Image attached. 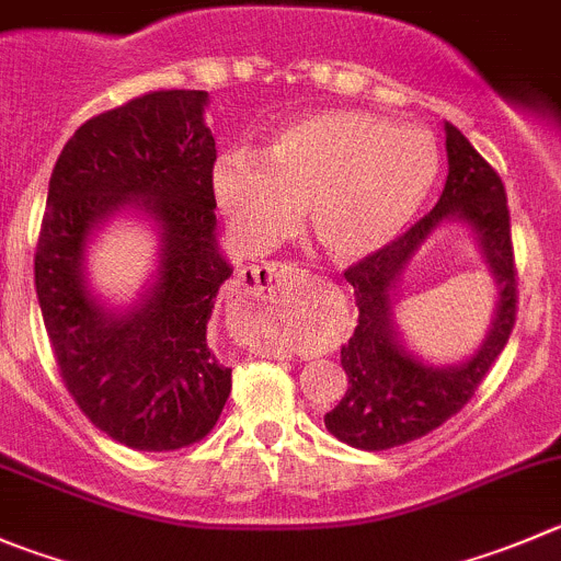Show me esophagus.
<instances>
[{
	"mask_svg": "<svg viewBox=\"0 0 561 561\" xmlns=\"http://www.w3.org/2000/svg\"><path fill=\"white\" fill-rule=\"evenodd\" d=\"M301 279V271L296 265H287V263H268V265H256V268H249L240 274L238 285L240 290L249 293V296H263V298H279L285 296L287 290L296 287V282ZM265 352L271 354H279V348H268L263 345Z\"/></svg>",
	"mask_w": 561,
	"mask_h": 561,
	"instance_id": "esophagus-1",
	"label": "esophagus"
}]
</instances>
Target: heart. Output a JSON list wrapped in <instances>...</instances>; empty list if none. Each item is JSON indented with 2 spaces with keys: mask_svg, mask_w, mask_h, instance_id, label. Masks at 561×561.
Returning a JSON list of instances; mask_svg holds the SVG:
<instances>
[{
  "mask_svg": "<svg viewBox=\"0 0 561 561\" xmlns=\"http://www.w3.org/2000/svg\"><path fill=\"white\" fill-rule=\"evenodd\" d=\"M439 169L434 140L365 113H321L271 138L260 162L232 151L213 169L218 207L249 249L276 243L305 209L310 238L357 263L404 232Z\"/></svg>",
  "mask_w": 561,
  "mask_h": 561,
  "instance_id": "b5f03b06",
  "label": "heart"
}]
</instances>
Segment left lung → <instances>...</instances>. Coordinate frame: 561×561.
I'll return each mask as SVG.
<instances>
[{"instance_id":"obj_1","label":"left lung","mask_w":561,"mask_h":561,"mask_svg":"<svg viewBox=\"0 0 561 561\" xmlns=\"http://www.w3.org/2000/svg\"><path fill=\"white\" fill-rule=\"evenodd\" d=\"M448 180L432 213L401 238L345 268L357 298V327L340 348L348 390L323 415L329 432L363 451H387L423 437L457 415L493 368L517 318V268L512 251L510 207L501 176L454 124H446ZM443 220H462L477 232L500 285L496 321L482 348L462 366H423L398 343L391 327V287L420 243Z\"/></svg>"}]
</instances>
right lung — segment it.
<instances>
[{"instance_id": "1", "label": "right lung", "mask_w": 561, "mask_h": 561, "mask_svg": "<svg viewBox=\"0 0 561 561\" xmlns=\"http://www.w3.org/2000/svg\"><path fill=\"white\" fill-rule=\"evenodd\" d=\"M207 91H151L88 118L62 146L35 249V293L62 385L82 415L135 451H176L207 437L232 390L207 321L232 268L216 240V138ZM122 206L161 227V268L124 317L81 279L84 243Z\"/></svg>"}]
</instances>
